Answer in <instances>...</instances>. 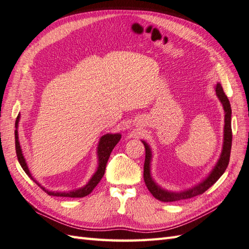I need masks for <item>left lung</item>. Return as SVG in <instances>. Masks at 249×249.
<instances>
[{"label": "left lung", "instance_id": "obj_1", "mask_svg": "<svg viewBox=\"0 0 249 249\" xmlns=\"http://www.w3.org/2000/svg\"><path fill=\"white\" fill-rule=\"evenodd\" d=\"M214 91L215 95L218 97L219 101L224 109V129H223V145L222 150L218 161L214 164L213 169L209 171L208 175L203 178V179L196 183V185L191 186L180 191H171L168 189H165L155 181L151 175V162H152V149L150 145L142 140V143L145 146V162H144V181L146 184V187L148 188L150 194L154 196L156 199L162 202H175L179 200H185L189 197L196 196L197 195H201L220 179V177L224 174L226 170L228 163H229V157H231V140H232V133H231V107L229 100L227 99L224 90L221 86L220 83H216L214 85Z\"/></svg>", "mask_w": 249, "mask_h": 249}]
</instances>
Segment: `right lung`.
I'll use <instances>...</instances> for the list:
<instances>
[{
    "label": "right lung",
    "mask_w": 249,
    "mask_h": 249,
    "mask_svg": "<svg viewBox=\"0 0 249 249\" xmlns=\"http://www.w3.org/2000/svg\"><path fill=\"white\" fill-rule=\"evenodd\" d=\"M21 119V114L18 113V116L16 120V130H15V138H16V151H17V157L18 163L22 166L23 170L26 173V175L33 180L36 184H37L46 194L49 196H68V197H83L86 196L91 191L94 189V187L98 185L99 182L102 180L104 174H105V168H106V164L108 159L110 157V154L112 149L114 148L119 141L121 140V133H106V135L102 136L99 140L98 143V147H97V159H98V166L97 169H95L94 174L91 176L89 181L85 184L84 186H82L78 189H73V190H68V191H54V190H48L45 187H44L42 184L37 182L35 178L31 175L29 167L26 162V159L24 157L23 150L20 144V140H18V122H20Z\"/></svg>",
    "instance_id": "obj_1"
}]
</instances>
